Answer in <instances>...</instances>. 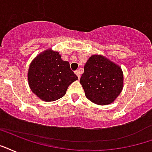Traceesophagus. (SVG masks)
Listing matches in <instances>:
<instances>
[{"label": "esophagus", "mask_w": 152, "mask_h": 152, "mask_svg": "<svg viewBox=\"0 0 152 152\" xmlns=\"http://www.w3.org/2000/svg\"><path fill=\"white\" fill-rule=\"evenodd\" d=\"M75 73H76V76H78L79 79L80 78V70H76V71H75Z\"/></svg>", "instance_id": "34e87169"}]
</instances>
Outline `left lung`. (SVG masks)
I'll return each mask as SVG.
<instances>
[{
    "label": "left lung",
    "instance_id": "8db88e82",
    "mask_svg": "<svg viewBox=\"0 0 152 152\" xmlns=\"http://www.w3.org/2000/svg\"><path fill=\"white\" fill-rule=\"evenodd\" d=\"M123 80L120 67L103 56L93 55L85 64L80 82L89 100L99 105H107L120 94Z\"/></svg>",
    "mask_w": 152,
    "mask_h": 152
}]
</instances>
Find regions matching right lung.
I'll list each match as a JSON object with an SVG mask.
<instances>
[{"label":"right lung","instance_id":"obj_1","mask_svg":"<svg viewBox=\"0 0 152 152\" xmlns=\"http://www.w3.org/2000/svg\"><path fill=\"white\" fill-rule=\"evenodd\" d=\"M32 92L45 101H54L63 97L68 86L78 77L57 52L47 50L35 58L28 72Z\"/></svg>","mask_w":152,"mask_h":152}]
</instances>
